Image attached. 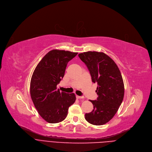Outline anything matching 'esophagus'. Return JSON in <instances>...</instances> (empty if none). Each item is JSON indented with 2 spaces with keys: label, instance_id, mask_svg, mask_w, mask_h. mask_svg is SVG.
<instances>
[{
  "label": "esophagus",
  "instance_id": "34e87169",
  "mask_svg": "<svg viewBox=\"0 0 152 152\" xmlns=\"http://www.w3.org/2000/svg\"><path fill=\"white\" fill-rule=\"evenodd\" d=\"M76 98L77 99H84V97H82V96H76Z\"/></svg>",
  "mask_w": 152,
  "mask_h": 152
}]
</instances>
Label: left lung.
<instances>
[{
	"mask_svg": "<svg viewBox=\"0 0 152 152\" xmlns=\"http://www.w3.org/2000/svg\"><path fill=\"white\" fill-rule=\"evenodd\" d=\"M78 56L88 67L92 82L98 86L97 100H90L93 110L85 118L93 125H104L113 118L122 102L124 84L121 73L114 61L103 52H84Z\"/></svg>",
	"mask_w": 152,
	"mask_h": 152,
	"instance_id": "1",
	"label": "left lung"
}]
</instances>
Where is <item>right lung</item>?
<instances>
[{"label": "right lung", "instance_id": "right-lung-1", "mask_svg": "<svg viewBox=\"0 0 152 152\" xmlns=\"http://www.w3.org/2000/svg\"><path fill=\"white\" fill-rule=\"evenodd\" d=\"M77 53L52 50L36 66L30 82V96L39 115L51 124L64 121L69 107L76 101L75 93L60 92L57 85L64 76L68 62Z\"/></svg>", "mask_w": 152, "mask_h": 152}]
</instances>
